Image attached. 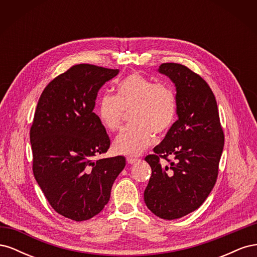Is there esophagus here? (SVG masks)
Segmentation results:
<instances>
[{"label":"esophagus","instance_id":"1","mask_svg":"<svg viewBox=\"0 0 257 257\" xmlns=\"http://www.w3.org/2000/svg\"><path fill=\"white\" fill-rule=\"evenodd\" d=\"M137 161H138V159H136V158H132V157L126 158V162L128 163V164H134V163H136Z\"/></svg>","mask_w":257,"mask_h":257}]
</instances>
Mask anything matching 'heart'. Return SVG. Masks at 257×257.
Instances as JSON below:
<instances>
[{
	"label": "heart",
	"mask_w": 257,
	"mask_h": 257,
	"mask_svg": "<svg viewBox=\"0 0 257 257\" xmlns=\"http://www.w3.org/2000/svg\"><path fill=\"white\" fill-rule=\"evenodd\" d=\"M177 94L168 82H155L148 77L132 73L121 79L115 88V96L100 95L96 114L108 131L118 130L124 111L131 112L132 125L121 130L113 142L116 153L138 155L152 141L154 134H166L177 116Z\"/></svg>",
	"instance_id": "heart-1"
}]
</instances>
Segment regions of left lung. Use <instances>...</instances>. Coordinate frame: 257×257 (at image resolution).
Listing matches in <instances>:
<instances>
[{
  "mask_svg": "<svg viewBox=\"0 0 257 257\" xmlns=\"http://www.w3.org/2000/svg\"><path fill=\"white\" fill-rule=\"evenodd\" d=\"M159 72L176 85L178 120L145 158L152 174L144 199L157 216L176 220L198 209L213 189L224 133L213 92L198 74L178 63H163Z\"/></svg>",
  "mask_w": 257,
  "mask_h": 257,
  "instance_id": "8db88e82",
  "label": "left lung"
}]
</instances>
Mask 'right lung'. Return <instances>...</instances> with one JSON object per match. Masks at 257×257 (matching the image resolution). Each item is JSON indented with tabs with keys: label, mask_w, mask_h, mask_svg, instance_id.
Segmentation results:
<instances>
[{
	"label": "right lung",
	"mask_w": 257,
	"mask_h": 257,
	"mask_svg": "<svg viewBox=\"0 0 257 257\" xmlns=\"http://www.w3.org/2000/svg\"><path fill=\"white\" fill-rule=\"evenodd\" d=\"M119 69L76 64L51 80L38 99L30 141L33 174L50 206L76 222L104 209L125 158L95 159L110 139L93 112L98 90Z\"/></svg>",
	"instance_id": "right-lung-1"
}]
</instances>
